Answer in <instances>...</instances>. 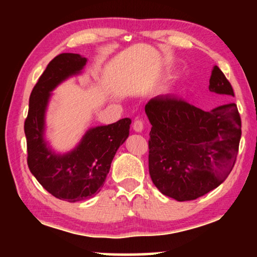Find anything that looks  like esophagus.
<instances>
[{
	"label": "esophagus",
	"mask_w": 257,
	"mask_h": 257,
	"mask_svg": "<svg viewBox=\"0 0 257 257\" xmlns=\"http://www.w3.org/2000/svg\"><path fill=\"white\" fill-rule=\"evenodd\" d=\"M133 128L136 133H142L143 129H144V122L142 120H135Z\"/></svg>",
	"instance_id": "obj_1"
}]
</instances>
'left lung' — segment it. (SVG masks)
I'll list each match as a JSON object with an SVG mask.
<instances>
[{"label": "left lung", "mask_w": 257, "mask_h": 257, "mask_svg": "<svg viewBox=\"0 0 257 257\" xmlns=\"http://www.w3.org/2000/svg\"><path fill=\"white\" fill-rule=\"evenodd\" d=\"M208 89L234 97L231 85L216 66ZM145 112L152 124L150 175L161 193L178 202L193 201L227 179L241 137L236 104L203 111L182 99L159 96L146 104Z\"/></svg>", "instance_id": "obj_1"}]
</instances>
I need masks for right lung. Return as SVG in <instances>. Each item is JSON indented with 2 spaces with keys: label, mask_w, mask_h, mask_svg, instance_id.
Instances as JSON below:
<instances>
[{
  "label": "right lung",
  "mask_w": 257,
  "mask_h": 257,
  "mask_svg": "<svg viewBox=\"0 0 257 257\" xmlns=\"http://www.w3.org/2000/svg\"><path fill=\"white\" fill-rule=\"evenodd\" d=\"M87 59L62 53L47 64L29 97L25 121L28 167L37 181L54 197L76 203L101 190L112 160L129 136L132 120L121 119L107 125L89 128L75 149L54 151L46 139V111L52 92L70 77L82 72Z\"/></svg>",
  "instance_id": "1"
}]
</instances>
